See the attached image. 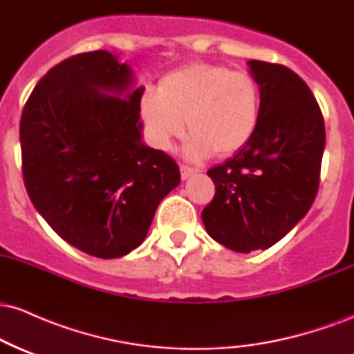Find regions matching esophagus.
I'll return each instance as SVG.
<instances>
[{
	"mask_svg": "<svg viewBox=\"0 0 354 354\" xmlns=\"http://www.w3.org/2000/svg\"><path fill=\"white\" fill-rule=\"evenodd\" d=\"M180 171H181V180H188V178L193 176L194 173H198V169L191 168V166H188V165H181Z\"/></svg>",
	"mask_w": 354,
	"mask_h": 354,
	"instance_id": "34e87169",
	"label": "esophagus"
}]
</instances>
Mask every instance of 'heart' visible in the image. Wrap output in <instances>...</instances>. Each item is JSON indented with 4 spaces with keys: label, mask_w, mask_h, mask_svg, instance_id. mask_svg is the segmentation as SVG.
Instances as JSON below:
<instances>
[{
    "label": "heart",
    "mask_w": 354,
    "mask_h": 354,
    "mask_svg": "<svg viewBox=\"0 0 354 354\" xmlns=\"http://www.w3.org/2000/svg\"><path fill=\"white\" fill-rule=\"evenodd\" d=\"M261 115L258 81L246 71L194 63L161 80L158 96L141 101L149 138L158 148L169 149L191 133L188 153L194 158L230 156L245 148L254 135Z\"/></svg>",
    "instance_id": "heart-1"
}]
</instances>
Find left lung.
I'll return each instance as SVG.
<instances>
[{
  "label": "left lung",
  "instance_id": "left-lung-1",
  "mask_svg": "<svg viewBox=\"0 0 354 354\" xmlns=\"http://www.w3.org/2000/svg\"><path fill=\"white\" fill-rule=\"evenodd\" d=\"M261 91L253 138L208 169L214 196L201 218L213 239L238 253L266 250L315 201L324 149V120L308 84L283 64L250 61Z\"/></svg>",
  "mask_w": 354,
  "mask_h": 354
}]
</instances>
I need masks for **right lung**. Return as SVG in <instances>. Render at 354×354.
Masks as SVG:
<instances>
[{
	"instance_id": "obj_1",
	"label": "right lung",
	"mask_w": 354,
	"mask_h": 354,
	"mask_svg": "<svg viewBox=\"0 0 354 354\" xmlns=\"http://www.w3.org/2000/svg\"><path fill=\"white\" fill-rule=\"evenodd\" d=\"M129 83L131 70L111 53L75 55L39 80L19 123L31 203L64 241L104 259L143 243L180 183L176 161L141 143L145 88Z\"/></svg>"
}]
</instances>
